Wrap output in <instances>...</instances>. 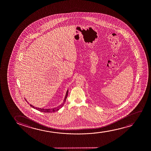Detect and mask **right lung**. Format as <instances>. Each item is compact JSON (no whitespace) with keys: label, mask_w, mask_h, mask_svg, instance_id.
I'll return each instance as SVG.
<instances>
[{"label":"right lung","mask_w":151,"mask_h":151,"mask_svg":"<svg viewBox=\"0 0 151 151\" xmlns=\"http://www.w3.org/2000/svg\"><path fill=\"white\" fill-rule=\"evenodd\" d=\"M68 95V90L67 92H66L65 97L64 98V101H63V102L62 103V104H61V105L55 108H52V109H42V108H40L34 107V106H33L32 105H30V106L31 107H32L33 108L37 110L40 111L42 112H45V113L53 112H55L56 111H58V110L60 109L61 108H62V107H63V106L64 105V103L65 102V101H66V98H67ZM27 103H28V101H27Z\"/></svg>","instance_id":"obj_1"}]
</instances>
